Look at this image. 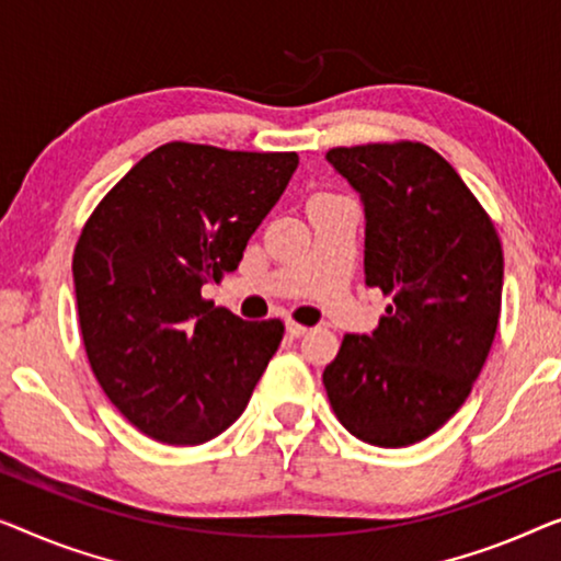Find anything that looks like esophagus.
Listing matches in <instances>:
<instances>
[{"label":"esophagus","mask_w":561,"mask_h":561,"mask_svg":"<svg viewBox=\"0 0 561 561\" xmlns=\"http://www.w3.org/2000/svg\"><path fill=\"white\" fill-rule=\"evenodd\" d=\"M307 333L305 325H299V322H287V335L289 337H302Z\"/></svg>","instance_id":"esophagus-1"}]
</instances>
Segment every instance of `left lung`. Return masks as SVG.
Instances as JSON below:
<instances>
[{
  "mask_svg": "<svg viewBox=\"0 0 561 561\" xmlns=\"http://www.w3.org/2000/svg\"><path fill=\"white\" fill-rule=\"evenodd\" d=\"M328 162L366 210L363 270L391 302L370 335H345L322 374L345 430L407 447L465 404L501 314L503 249L453 164L422 141L333 147Z\"/></svg>",
  "mask_w": 561,
  "mask_h": 561,
  "instance_id": "1",
  "label": "left lung"
}]
</instances>
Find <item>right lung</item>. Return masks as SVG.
Segmentation results:
<instances>
[{"label": "right lung", "mask_w": 561, "mask_h": 561, "mask_svg": "<svg viewBox=\"0 0 561 561\" xmlns=\"http://www.w3.org/2000/svg\"><path fill=\"white\" fill-rule=\"evenodd\" d=\"M297 162V152L168 141L85 220L73 251L85 356L147 437L178 447L218 437L277 353L282 320L247 322L201 289L239 266Z\"/></svg>", "instance_id": "add662e5"}]
</instances>
